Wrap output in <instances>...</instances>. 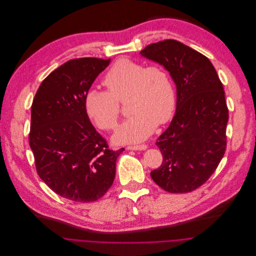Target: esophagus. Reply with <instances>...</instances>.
I'll list each match as a JSON object with an SVG mask.
<instances>
[{"label": "esophagus", "mask_w": 256, "mask_h": 256, "mask_svg": "<svg viewBox=\"0 0 256 256\" xmlns=\"http://www.w3.org/2000/svg\"><path fill=\"white\" fill-rule=\"evenodd\" d=\"M127 149H130V150H144L147 148V145L145 144H139V145H129L126 147Z\"/></svg>", "instance_id": "1"}]
</instances>
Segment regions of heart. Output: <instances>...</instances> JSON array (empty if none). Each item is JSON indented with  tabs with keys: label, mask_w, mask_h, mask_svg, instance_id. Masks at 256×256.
<instances>
[{
	"label": "heart",
	"mask_w": 256,
	"mask_h": 256,
	"mask_svg": "<svg viewBox=\"0 0 256 256\" xmlns=\"http://www.w3.org/2000/svg\"><path fill=\"white\" fill-rule=\"evenodd\" d=\"M107 90L90 88L84 98L88 118L102 130H115L121 103L127 100L133 115L123 123L114 140L138 142L147 138L158 125L168 123L176 107V92L168 70L160 64L146 66L129 58H119L106 72Z\"/></svg>",
	"instance_id": "b5f03b06"
}]
</instances>
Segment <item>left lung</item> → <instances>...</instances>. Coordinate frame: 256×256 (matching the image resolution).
<instances>
[{"mask_svg": "<svg viewBox=\"0 0 256 256\" xmlns=\"http://www.w3.org/2000/svg\"><path fill=\"white\" fill-rule=\"evenodd\" d=\"M140 54L170 72L178 96L176 115L156 143L162 162L151 178L168 192H192L210 178L226 151L223 84L209 58L180 41L152 43Z\"/></svg>", "mask_w": 256, "mask_h": 256, "instance_id": "obj_1", "label": "left lung"}]
</instances>
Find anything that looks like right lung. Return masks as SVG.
<instances>
[{
	"instance_id": "add662e5",
	"label": "right lung",
	"mask_w": 256,
	"mask_h": 256,
	"mask_svg": "<svg viewBox=\"0 0 256 256\" xmlns=\"http://www.w3.org/2000/svg\"><path fill=\"white\" fill-rule=\"evenodd\" d=\"M109 60H70L40 84L31 106L29 145L39 178L56 194L80 202H94L113 184L116 160L92 125L84 98Z\"/></svg>"
}]
</instances>
